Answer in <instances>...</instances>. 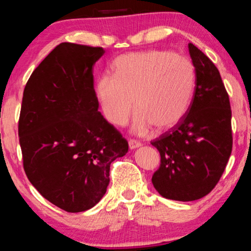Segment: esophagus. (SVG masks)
Returning a JSON list of instances; mask_svg holds the SVG:
<instances>
[{"mask_svg":"<svg viewBox=\"0 0 251 251\" xmlns=\"http://www.w3.org/2000/svg\"><path fill=\"white\" fill-rule=\"evenodd\" d=\"M140 146H142V144H140L139 142H137V140H133V139L129 140V149L130 150H136Z\"/></svg>","mask_w":251,"mask_h":251,"instance_id":"1","label":"esophagus"}]
</instances>
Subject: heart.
<instances>
[{
  "label": "heart",
  "instance_id": "obj_1",
  "mask_svg": "<svg viewBox=\"0 0 251 251\" xmlns=\"http://www.w3.org/2000/svg\"><path fill=\"white\" fill-rule=\"evenodd\" d=\"M113 67L115 75H100L95 87L102 115L113 126L126 125L135 106L132 131L137 135H145L153 126L170 129L186 115L197 78L186 57L149 50L123 54Z\"/></svg>",
  "mask_w": 251,
  "mask_h": 251
}]
</instances>
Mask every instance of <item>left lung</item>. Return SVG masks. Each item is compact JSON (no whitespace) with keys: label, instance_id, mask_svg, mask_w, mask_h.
<instances>
[{"label":"left lung","instance_id":"1","mask_svg":"<svg viewBox=\"0 0 251 251\" xmlns=\"http://www.w3.org/2000/svg\"><path fill=\"white\" fill-rule=\"evenodd\" d=\"M195 70L190 108L181 121L153 140L161 155L152 183L163 198L194 201L218 183L232 152L231 106L214 63L188 43Z\"/></svg>","mask_w":251,"mask_h":251}]
</instances>
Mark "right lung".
<instances>
[{
    "mask_svg": "<svg viewBox=\"0 0 251 251\" xmlns=\"http://www.w3.org/2000/svg\"><path fill=\"white\" fill-rule=\"evenodd\" d=\"M104 53L102 48L60 43L24 90L18 135L26 176L68 212L100 201L109 166L128 152V142L98 111L92 71Z\"/></svg>",
    "mask_w": 251,
    "mask_h": 251,
    "instance_id": "right-lung-1",
    "label": "right lung"
}]
</instances>
